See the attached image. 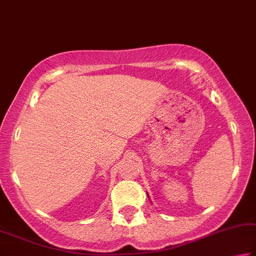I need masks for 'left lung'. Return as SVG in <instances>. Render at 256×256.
I'll return each mask as SVG.
<instances>
[{"mask_svg":"<svg viewBox=\"0 0 256 256\" xmlns=\"http://www.w3.org/2000/svg\"><path fill=\"white\" fill-rule=\"evenodd\" d=\"M148 199H150V198H148Z\"/></svg>","mask_w":256,"mask_h":256,"instance_id":"8db88e82","label":"left lung"}]
</instances>
